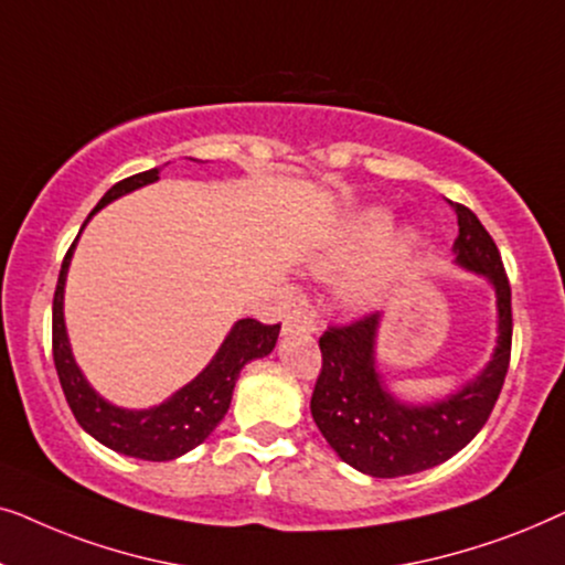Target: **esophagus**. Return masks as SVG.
<instances>
[{
  "label": "esophagus",
  "instance_id": "obj_1",
  "mask_svg": "<svg viewBox=\"0 0 565 565\" xmlns=\"http://www.w3.org/2000/svg\"><path fill=\"white\" fill-rule=\"evenodd\" d=\"M285 334H292V331H316V313L308 306H300L296 311L288 313V319L282 323Z\"/></svg>",
  "mask_w": 565,
  "mask_h": 565
}]
</instances>
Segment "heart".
<instances>
[{
  "mask_svg": "<svg viewBox=\"0 0 565 565\" xmlns=\"http://www.w3.org/2000/svg\"><path fill=\"white\" fill-rule=\"evenodd\" d=\"M391 234V215L383 211H373L367 215H362L358 226H354L350 242L342 252H339L337 265H344V262L360 259L365 254L381 249L385 244V238ZM370 296V288H358L354 290V300H365Z\"/></svg>",
  "mask_w": 565,
  "mask_h": 565,
  "instance_id": "b5f03b06",
  "label": "heart"
}]
</instances>
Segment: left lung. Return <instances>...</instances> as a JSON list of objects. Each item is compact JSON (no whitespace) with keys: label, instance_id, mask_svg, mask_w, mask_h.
<instances>
[{"label":"left lung","instance_id":"8db88e82","mask_svg":"<svg viewBox=\"0 0 565 565\" xmlns=\"http://www.w3.org/2000/svg\"><path fill=\"white\" fill-rule=\"evenodd\" d=\"M460 236L462 267L489 277L499 303V347L491 365L455 396L431 406H404L383 391L373 342L381 313L329 323L319 337L321 370L311 414L316 427L347 466L375 478H401L450 460L473 439L497 406L512 358V285L489 231L470 207L450 203Z\"/></svg>","mask_w":565,"mask_h":565}]
</instances>
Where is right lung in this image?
Here are the masks:
<instances>
[{"instance_id": "1", "label": "right lung", "mask_w": 565, "mask_h": 565, "mask_svg": "<svg viewBox=\"0 0 565 565\" xmlns=\"http://www.w3.org/2000/svg\"><path fill=\"white\" fill-rule=\"evenodd\" d=\"M153 180H159V169L138 172L115 182L92 213H97L110 200L126 195L136 188H143ZM74 244L68 246L66 257L61 262L56 292H53V365H56L66 404L76 416V422L82 424V429H87L97 443H103L115 452L157 462L180 458L218 427V422L226 416L231 406L238 373L249 360L265 358V354L273 352L277 334H280V323L242 319L231 329V334L218 354L211 360V365L195 381L184 385L182 391H177L172 398L157 408L126 412V408L107 404L89 388L79 367H76L72 350H68L64 327V282Z\"/></svg>"}]
</instances>
